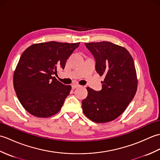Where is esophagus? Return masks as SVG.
<instances>
[{
    "mask_svg": "<svg viewBox=\"0 0 160 160\" xmlns=\"http://www.w3.org/2000/svg\"><path fill=\"white\" fill-rule=\"evenodd\" d=\"M80 87V84H73V85H72V89H76V88H78V87Z\"/></svg>",
    "mask_w": 160,
    "mask_h": 160,
    "instance_id": "1",
    "label": "esophagus"
}]
</instances>
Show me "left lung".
<instances>
[{
    "mask_svg": "<svg viewBox=\"0 0 160 160\" xmlns=\"http://www.w3.org/2000/svg\"><path fill=\"white\" fill-rule=\"evenodd\" d=\"M96 59V70L105 78L102 89L87 87L88 96L82 102V111L96 123L114 120L133 99L138 89L135 63L127 49L111 42L85 43Z\"/></svg>",
    "mask_w": 160,
    "mask_h": 160,
    "instance_id": "8db88e82",
    "label": "left lung"
}]
</instances>
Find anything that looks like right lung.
Segmentation results:
<instances>
[{
	"label": "right lung",
	"mask_w": 160,
	"mask_h": 160,
	"mask_svg": "<svg viewBox=\"0 0 160 160\" xmlns=\"http://www.w3.org/2000/svg\"><path fill=\"white\" fill-rule=\"evenodd\" d=\"M79 45L50 41L33 44L24 51L13 73V88L30 114L49 118L61 109L71 87L60 82L53 75L64 69Z\"/></svg>",
	"instance_id": "obj_1"
}]
</instances>
